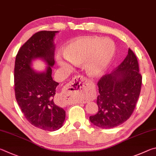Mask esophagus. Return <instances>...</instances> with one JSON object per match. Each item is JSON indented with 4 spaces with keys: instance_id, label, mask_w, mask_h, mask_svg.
Segmentation results:
<instances>
[{
    "instance_id": "obj_1",
    "label": "esophagus",
    "mask_w": 156,
    "mask_h": 156,
    "mask_svg": "<svg viewBox=\"0 0 156 156\" xmlns=\"http://www.w3.org/2000/svg\"><path fill=\"white\" fill-rule=\"evenodd\" d=\"M89 81L83 76H76L66 87L60 101L63 105L70 104L76 94H86L89 92Z\"/></svg>"
}]
</instances>
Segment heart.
Instances as JSON below:
<instances>
[{
  "instance_id": "heart-1",
  "label": "heart",
  "mask_w": 156,
  "mask_h": 156,
  "mask_svg": "<svg viewBox=\"0 0 156 156\" xmlns=\"http://www.w3.org/2000/svg\"><path fill=\"white\" fill-rule=\"evenodd\" d=\"M116 48L110 40L98 37H83L75 39L66 46L65 58L74 65L83 64L86 73L92 77L102 75L114 57ZM57 64L61 68H70V64L57 57Z\"/></svg>"
}]
</instances>
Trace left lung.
Instances as JSON below:
<instances>
[{
    "label": "left lung",
    "instance_id": "8db88e82",
    "mask_svg": "<svg viewBox=\"0 0 156 156\" xmlns=\"http://www.w3.org/2000/svg\"><path fill=\"white\" fill-rule=\"evenodd\" d=\"M142 76L137 58L129 48L124 61L99 81L98 112L90 116L95 126L110 129L123 123L132 115L140 93Z\"/></svg>",
    "mask_w": 156,
    "mask_h": 156
}]
</instances>
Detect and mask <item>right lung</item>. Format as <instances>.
Listing matches in <instances>:
<instances>
[{"label":"right lung","mask_w":156,"mask_h":156,"mask_svg":"<svg viewBox=\"0 0 156 156\" xmlns=\"http://www.w3.org/2000/svg\"><path fill=\"white\" fill-rule=\"evenodd\" d=\"M58 32L42 31L32 35L19 49L14 67L15 95L19 107L32 125L49 132L61 128L66 117L65 110L54 100L59 83L51 76L54 37ZM38 58L48 66L44 71L32 69V61Z\"/></svg>","instance_id":"add662e5"}]
</instances>
